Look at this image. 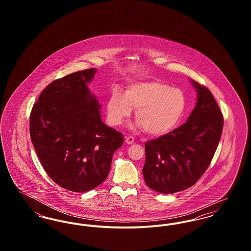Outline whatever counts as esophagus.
<instances>
[{
  "mask_svg": "<svg viewBox=\"0 0 251 251\" xmlns=\"http://www.w3.org/2000/svg\"><path fill=\"white\" fill-rule=\"evenodd\" d=\"M125 142L127 144H132L134 142V138L132 137V136H126V138H125Z\"/></svg>",
  "mask_w": 251,
  "mask_h": 251,
  "instance_id": "34e87169",
  "label": "esophagus"
}]
</instances>
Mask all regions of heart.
<instances>
[{"mask_svg":"<svg viewBox=\"0 0 251 251\" xmlns=\"http://www.w3.org/2000/svg\"><path fill=\"white\" fill-rule=\"evenodd\" d=\"M186 106V99L179 88L159 82L131 84L124 95L112 91L107 100V119L114 126L120 125L135 109L138 125L150 134L170 131L180 120Z\"/></svg>","mask_w":251,"mask_h":251,"instance_id":"heart-1","label":"heart"}]
</instances>
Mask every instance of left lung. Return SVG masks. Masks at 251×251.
<instances>
[{
    "label": "left lung",
    "instance_id": "left-lung-1",
    "mask_svg": "<svg viewBox=\"0 0 251 251\" xmlns=\"http://www.w3.org/2000/svg\"><path fill=\"white\" fill-rule=\"evenodd\" d=\"M197 105L179 128L145 144L146 184L152 190L172 194L185 190L201 178L219 143L224 119L211 91L192 81Z\"/></svg>",
    "mask_w": 251,
    "mask_h": 251
}]
</instances>
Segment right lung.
Here are the masks:
<instances>
[{"mask_svg": "<svg viewBox=\"0 0 251 251\" xmlns=\"http://www.w3.org/2000/svg\"><path fill=\"white\" fill-rule=\"evenodd\" d=\"M95 69L54 80L41 92L30 114V136L49 177L72 192L89 191L107 178L120 131L100 117V105L86 83Z\"/></svg>", "mask_w": 251, "mask_h": 251, "instance_id": "add662e5", "label": "right lung"}]
</instances>
